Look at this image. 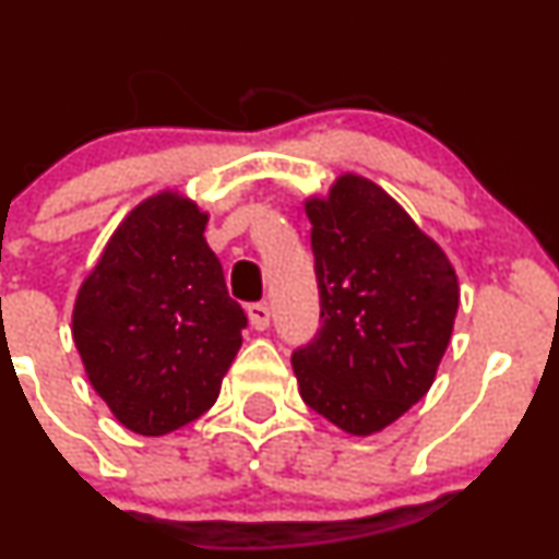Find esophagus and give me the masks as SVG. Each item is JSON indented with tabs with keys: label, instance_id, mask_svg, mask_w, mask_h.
<instances>
[{
	"label": "esophagus",
	"instance_id": "obj_1",
	"mask_svg": "<svg viewBox=\"0 0 559 559\" xmlns=\"http://www.w3.org/2000/svg\"><path fill=\"white\" fill-rule=\"evenodd\" d=\"M247 316L254 331H265L267 325H271V307L262 305V301H258V305H249Z\"/></svg>",
	"mask_w": 559,
	"mask_h": 559
}]
</instances>
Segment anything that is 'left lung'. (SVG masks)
<instances>
[{"instance_id": "left-lung-1", "label": "left lung", "mask_w": 559, "mask_h": 559, "mask_svg": "<svg viewBox=\"0 0 559 559\" xmlns=\"http://www.w3.org/2000/svg\"><path fill=\"white\" fill-rule=\"evenodd\" d=\"M320 331L292 355L307 407L352 436L402 418L431 389L452 338V262L400 204L344 173L310 197Z\"/></svg>"}]
</instances>
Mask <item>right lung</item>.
Wrapping results in <instances>:
<instances>
[{
  "label": "right lung",
  "instance_id": "right-lung-1",
  "mask_svg": "<svg viewBox=\"0 0 559 559\" xmlns=\"http://www.w3.org/2000/svg\"><path fill=\"white\" fill-rule=\"evenodd\" d=\"M207 213L178 191L136 204L115 228L73 307V342L96 394L128 431L163 436L221 394L247 329Z\"/></svg>",
  "mask_w": 559,
  "mask_h": 559
}]
</instances>
